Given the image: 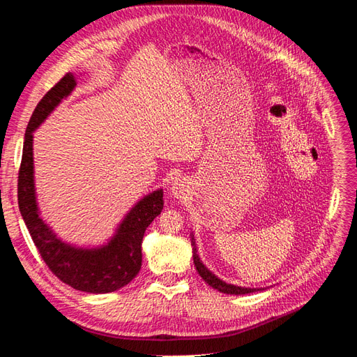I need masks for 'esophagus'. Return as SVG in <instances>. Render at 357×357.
I'll return each instance as SVG.
<instances>
[{"label": "esophagus", "instance_id": "34e87169", "mask_svg": "<svg viewBox=\"0 0 357 357\" xmlns=\"http://www.w3.org/2000/svg\"><path fill=\"white\" fill-rule=\"evenodd\" d=\"M170 190H172V193H173V196H175V197H182V196H184L185 191H187V185H185L184 179H182V178H175V179H173Z\"/></svg>", "mask_w": 357, "mask_h": 357}]
</instances>
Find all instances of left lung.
I'll return each mask as SVG.
<instances>
[{"label":"left lung","mask_w":357,"mask_h":357,"mask_svg":"<svg viewBox=\"0 0 357 357\" xmlns=\"http://www.w3.org/2000/svg\"><path fill=\"white\" fill-rule=\"evenodd\" d=\"M191 245H193V261H195V267L197 270V273L200 274V278H202L209 287H213L214 289L225 292V294H235V296H241V294H250V292L255 291H261L264 288H245V287H236L232 285V283H226L222 279H218L214 273L209 271L205 266L204 262L200 261L199 255H197V245L195 241V235L191 232Z\"/></svg>","instance_id":"obj_1"}]
</instances>
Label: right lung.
<instances>
[{"label": "right lung", "instance_id": "add662e5", "mask_svg": "<svg viewBox=\"0 0 357 357\" xmlns=\"http://www.w3.org/2000/svg\"><path fill=\"white\" fill-rule=\"evenodd\" d=\"M77 87L74 74H66L34 108L26 126L22 161L17 176V205L40 257L56 276L69 287L90 294H105L128 285L142 268V241L146 227L162 211V190L143 196L107 243L79 248L63 241L40 217L36 197L33 132Z\"/></svg>", "mask_w": 357, "mask_h": 357}]
</instances>
